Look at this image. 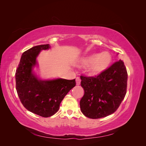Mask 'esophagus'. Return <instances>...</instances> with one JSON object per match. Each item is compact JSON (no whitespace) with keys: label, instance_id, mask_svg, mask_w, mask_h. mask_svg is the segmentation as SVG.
I'll list each match as a JSON object with an SVG mask.
<instances>
[{"label":"esophagus","instance_id":"34e87169","mask_svg":"<svg viewBox=\"0 0 146 146\" xmlns=\"http://www.w3.org/2000/svg\"><path fill=\"white\" fill-rule=\"evenodd\" d=\"M80 82H81L80 78L77 77L76 78V85H80Z\"/></svg>","mask_w":146,"mask_h":146}]
</instances>
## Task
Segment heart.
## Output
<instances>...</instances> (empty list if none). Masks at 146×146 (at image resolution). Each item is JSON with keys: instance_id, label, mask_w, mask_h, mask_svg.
<instances>
[{"instance_id": "obj_1", "label": "heart", "mask_w": 146, "mask_h": 146, "mask_svg": "<svg viewBox=\"0 0 146 146\" xmlns=\"http://www.w3.org/2000/svg\"><path fill=\"white\" fill-rule=\"evenodd\" d=\"M112 61L111 55L108 52L100 54H92L80 57L77 65L79 67L86 68V72L90 76H97L107 70Z\"/></svg>"}]
</instances>
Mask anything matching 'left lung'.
<instances>
[{
    "mask_svg": "<svg viewBox=\"0 0 146 146\" xmlns=\"http://www.w3.org/2000/svg\"><path fill=\"white\" fill-rule=\"evenodd\" d=\"M127 77L121 60L95 77L80 76L85 91L80 102L82 113L91 119H99L115 112L125 96Z\"/></svg>",
    "mask_w": 146,
    "mask_h": 146,
    "instance_id": "obj_1",
    "label": "left lung"
}]
</instances>
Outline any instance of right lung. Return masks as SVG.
Returning <instances> with one entry per match:
<instances>
[{
  "instance_id": "add662e5",
  "label": "right lung",
  "mask_w": 146,
  "mask_h": 146,
  "mask_svg": "<svg viewBox=\"0 0 146 146\" xmlns=\"http://www.w3.org/2000/svg\"><path fill=\"white\" fill-rule=\"evenodd\" d=\"M50 48L49 44L39 45L24 52L15 74L16 88L21 103L30 112L44 117L58 111L61 101L76 85V79L41 80L35 73L40 52Z\"/></svg>"
}]
</instances>
